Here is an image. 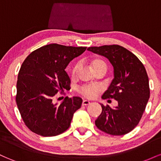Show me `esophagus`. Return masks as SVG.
<instances>
[{"instance_id": "esophagus-1", "label": "esophagus", "mask_w": 161, "mask_h": 161, "mask_svg": "<svg viewBox=\"0 0 161 161\" xmlns=\"http://www.w3.org/2000/svg\"><path fill=\"white\" fill-rule=\"evenodd\" d=\"M83 106H87V105L90 104V102L88 101H87V100H84V101H82V104Z\"/></svg>"}]
</instances>
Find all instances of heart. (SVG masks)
Instances as JSON below:
<instances>
[{
  "mask_svg": "<svg viewBox=\"0 0 161 161\" xmlns=\"http://www.w3.org/2000/svg\"><path fill=\"white\" fill-rule=\"evenodd\" d=\"M91 66L94 72L100 71V70H103L106 73L107 69H108V64L104 60H101V59H95V60H92ZM79 64H75L74 66H73L71 70V77L72 78H75L76 75L77 71L79 69ZM101 88L99 86H82L79 88L78 92L79 94H81L82 96L87 97V98H94L99 92H101Z\"/></svg>",
  "mask_w": 161,
  "mask_h": 161,
  "instance_id": "obj_1",
  "label": "heart"
}]
</instances>
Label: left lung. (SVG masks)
Returning a JSON list of instances; mask_svg holds the SVG:
<instances>
[{
    "label": "left lung",
    "instance_id": "1",
    "mask_svg": "<svg viewBox=\"0 0 161 161\" xmlns=\"http://www.w3.org/2000/svg\"><path fill=\"white\" fill-rule=\"evenodd\" d=\"M88 50L107 57L114 66V79L102 98L118 102L114 109L101 104L102 112L95 120L96 126L112 136L129 133L141 120L150 97L145 66L134 53L122 46L104 45Z\"/></svg>",
    "mask_w": 161,
    "mask_h": 161
}]
</instances>
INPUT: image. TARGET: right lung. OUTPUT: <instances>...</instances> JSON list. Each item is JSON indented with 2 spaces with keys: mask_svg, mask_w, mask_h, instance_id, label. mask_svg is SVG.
I'll list each match as a JSON object with an SVG mask.
<instances>
[{
  "mask_svg": "<svg viewBox=\"0 0 161 161\" xmlns=\"http://www.w3.org/2000/svg\"><path fill=\"white\" fill-rule=\"evenodd\" d=\"M86 48L51 44L32 51L25 59L18 73L16 102L24 123L32 132L50 137L69 127L82 99L66 97L57 104L53 98L57 92L70 88L66 67Z\"/></svg>",
  "mask_w": 161,
  "mask_h": 161,
  "instance_id": "add662e5",
  "label": "right lung"
}]
</instances>
